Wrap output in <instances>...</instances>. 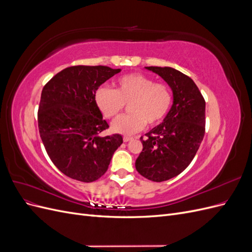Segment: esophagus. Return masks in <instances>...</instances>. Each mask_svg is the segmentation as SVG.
<instances>
[{"label":"esophagus","instance_id":"obj_1","mask_svg":"<svg viewBox=\"0 0 252 252\" xmlns=\"http://www.w3.org/2000/svg\"><path fill=\"white\" fill-rule=\"evenodd\" d=\"M123 140H124V142H129V141H130V140H132V138H131V136H124V138H123Z\"/></svg>","mask_w":252,"mask_h":252}]
</instances>
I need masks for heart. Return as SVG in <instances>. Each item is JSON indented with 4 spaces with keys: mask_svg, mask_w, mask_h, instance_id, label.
Masks as SVG:
<instances>
[{
    "mask_svg": "<svg viewBox=\"0 0 252 252\" xmlns=\"http://www.w3.org/2000/svg\"><path fill=\"white\" fill-rule=\"evenodd\" d=\"M96 107L106 119H117L125 105L131 114L117 120L112 130L122 134H133L148 124L161 123L172 104L170 88L163 83H155L142 73H128L117 80L116 89L97 88L94 93Z\"/></svg>",
    "mask_w": 252,
    "mask_h": 252,
    "instance_id": "heart-1",
    "label": "heart"
}]
</instances>
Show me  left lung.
I'll return each instance as SVG.
<instances>
[{
  "instance_id": "obj_1",
  "label": "left lung",
  "mask_w": 252,
  "mask_h": 252,
  "mask_svg": "<svg viewBox=\"0 0 252 252\" xmlns=\"http://www.w3.org/2000/svg\"><path fill=\"white\" fill-rule=\"evenodd\" d=\"M159 75L172 90L166 118L141 138L143 150L135 161L138 172L150 181L177 177L191 163L205 134V100L195 83L171 67H145Z\"/></svg>"
}]
</instances>
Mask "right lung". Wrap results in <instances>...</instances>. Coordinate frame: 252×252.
<instances>
[{
	"label": "right lung",
	"mask_w": 252,
	"mask_h": 252,
	"mask_svg": "<svg viewBox=\"0 0 252 252\" xmlns=\"http://www.w3.org/2000/svg\"><path fill=\"white\" fill-rule=\"evenodd\" d=\"M120 71L101 65L71 66L44 86L40 135L52 163L67 177L85 183L100 179L123 143L121 134L98 135L109 126L94 102L96 89Z\"/></svg>",
	"instance_id": "right-lung-1"
}]
</instances>
